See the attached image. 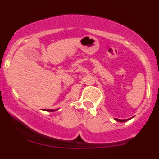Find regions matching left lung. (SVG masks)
<instances>
[{
	"label": "left lung",
	"instance_id": "1",
	"mask_svg": "<svg viewBox=\"0 0 159 159\" xmlns=\"http://www.w3.org/2000/svg\"><path fill=\"white\" fill-rule=\"evenodd\" d=\"M116 120V121H119V122H126V121H127V120H129V119H126V120H120V119H115Z\"/></svg>",
	"mask_w": 159,
	"mask_h": 159
}]
</instances>
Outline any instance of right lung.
Listing matches in <instances>:
<instances>
[{"mask_svg": "<svg viewBox=\"0 0 159 159\" xmlns=\"http://www.w3.org/2000/svg\"><path fill=\"white\" fill-rule=\"evenodd\" d=\"M46 110V111H49V112H52V111H54V110Z\"/></svg>", "mask_w": 159, "mask_h": 159, "instance_id": "obj_1", "label": "right lung"}]
</instances>
